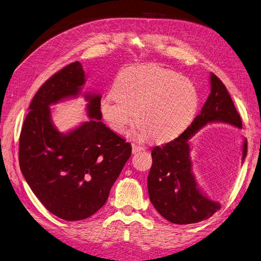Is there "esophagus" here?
<instances>
[{"label":"esophagus","instance_id":"1","mask_svg":"<svg viewBox=\"0 0 261 261\" xmlns=\"http://www.w3.org/2000/svg\"><path fill=\"white\" fill-rule=\"evenodd\" d=\"M145 148H144L143 146H140V145H136V144H132V153H138L142 150H144Z\"/></svg>","mask_w":261,"mask_h":261}]
</instances>
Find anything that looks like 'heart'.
Listing matches in <instances>:
<instances>
[{
  "instance_id": "b5f03b06",
  "label": "heart",
  "mask_w": 261,
  "mask_h": 261,
  "mask_svg": "<svg viewBox=\"0 0 261 261\" xmlns=\"http://www.w3.org/2000/svg\"><path fill=\"white\" fill-rule=\"evenodd\" d=\"M115 92L100 100V112L110 128L122 134L134 117L133 133L165 142L184 131L198 111L200 96L190 80L156 65L130 66L115 82Z\"/></svg>"
}]
</instances>
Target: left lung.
Returning <instances> with one entry per match:
<instances>
[{"label":"left lung","mask_w":261,"mask_h":261,"mask_svg":"<svg viewBox=\"0 0 261 261\" xmlns=\"http://www.w3.org/2000/svg\"><path fill=\"white\" fill-rule=\"evenodd\" d=\"M211 122H226L242 128V120L226 86L214 73H211V92L201 113L178 138L151 150L152 165L147 178L149 199L158 213L173 224L199 223L220 210L218 202L202 194L191 170L188 141ZM242 153L244 161L246 140Z\"/></svg>","instance_id":"obj_1"}]
</instances>
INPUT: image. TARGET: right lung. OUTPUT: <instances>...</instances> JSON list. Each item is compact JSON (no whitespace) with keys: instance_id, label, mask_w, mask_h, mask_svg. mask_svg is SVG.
<instances>
[{"instance_id":"add662e5","label":"right lung","mask_w":261,"mask_h":261,"mask_svg":"<svg viewBox=\"0 0 261 261\" xmlns=\"http://www.w3.org/2000/svg\"><path fill=\"white\" fill-rule=\"evenodd\" d=\"M85 82L79 61L47 80L34 95L19 139V166L28 185L64 220L88 218L105 204L132 150L101 121L100 94H85L88 121L67 133L57 130L49 106L79 95Z\"/></svg>"}]
</instances>
